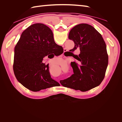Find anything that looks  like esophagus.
<instances>
[{"label":"esophagus","mask_w":122,"mask_h":122,"mask_svg":"<svg viewBox=\"0 0 122 122\" xmlns=\"http://www.w3.org/2000/svg\"><path fill=\"white\" fill-rule=\"evenodd\" d=\"M66 51H67V50H66Z\"/></svg>","instance_id":"esophagus-1"}]
</instances>
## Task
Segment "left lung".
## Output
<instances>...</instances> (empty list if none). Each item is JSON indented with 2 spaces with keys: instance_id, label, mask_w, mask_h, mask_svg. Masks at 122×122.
Returning a JSON list of instances; mask_svg holds the SVG:
<instances>
[{
  "instance_id": "1",
  "label": "left lung",
  "mask_w": 122,
  "mask_h": 122,
  "mask_svg": "<svg viewBox=\"0 0 122 122\" xmlns=\"http://www.w3.org/2000/svg\"><path fill=\"white\" fill-rule=\"evenodd\" d=\"M69 39L74 42L72 49H80L75 55L78 63H71L74 74L60 81L62 86L86 92L99 86L104 79L107 67L108 57L106 44L101 35L87 24L76 25L70 30Z\"/></svg>"
}]
</instances>
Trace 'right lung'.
I'll return each mask as SVG.
<instances>
[{"instance_id": "1", "label": "right lung", "mask_w": 122, "mask_h": 122, "mask_svg": "<svg viewBox=\"0 0 122 122\" xmlns=\"http://www.w3.org/2000/svg\"><path fill=\"white\" fill-rule=\"evenodd\" d=\"M62 51L47 26L30 25L22 32L15 47L13 69L17 79L33 92L54 86L58 83L51 78L48 64L43 63V58L50 54L57 56Z\"/></svg>"}]
</instances>
